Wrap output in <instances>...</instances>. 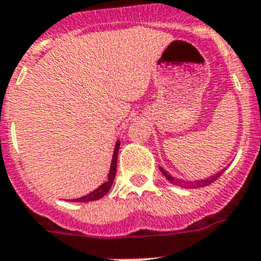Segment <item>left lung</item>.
Wrapping results in <instances>:
<instances>
[{"label": "left lung", "mask_w": 261, "mask_h": 261, "mask_svg": "<svg viewBox=\"0 0 261 261\" xmlns=\"http://www.w3.org/2000/svg\"><path fill=\"white\" fill-rule=\"evenodd\" d=\"M160 170L162 171V174L166 177L167 181L171 182L173 185H179V186H182V188H189V189H197V188H204V186H207L209 184H212V182H215L216 179L219 178L220 175L222 174V171H220V173H217V174L213 175V177H211V178L200 179V181H196V182H185V181H179V179L174 178V177H171V175L169 174V173H166V171H165L162 167H160Z\"/></svg>", "instance_id": "left-lung-1"}]
</instances>
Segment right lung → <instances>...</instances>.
I'll return each mask as SVG.
<instances>
[{"label": "right lung", "mask_w": 261, "mask_h": 261, "mask_svg": "<svg viewBox=\"0 0 261 261\" xmlns=\"http://www.w3.org/2000/svg\"><path fill=\"white\" fill-rule=\"evenodd\" d=\"M119 145L120 142H116L115 145V150H114V156H112V162H111V169H110L109 173V179L100 185L97 189H95L94 192L90 193V194H87L84 197H80V198H75V200H72L73 202H90V201H96L101 197H105L107 193L110 192L112 186V182H114V178H115L116 174V161H118V151H119Z\"/></svg>", "instance_id": "right-lung-1"}]
</instances>
